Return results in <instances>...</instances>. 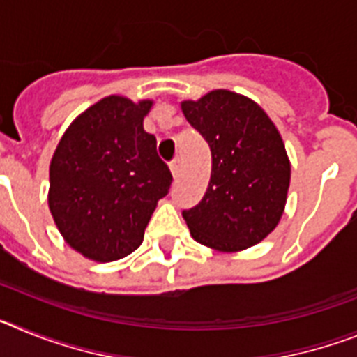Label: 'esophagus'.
Returning <instances> with one entry per match:
<instances>
[{
    "instance_id": "1",
    "label": "esophagus",
    "mask_w": 357,
    "mask_h": 357,
    "mask_svg": "<svg viewBox=\"0 0 357 357\" xmlns=\"http://www.w3.org/2000/svg\"><path fill=\"white\" fill-rule=\"evenodd\" d=\"M169 169H172L173 176H178V173H181V160H172V162H169Z\"/></svg>"
}]
</instances>
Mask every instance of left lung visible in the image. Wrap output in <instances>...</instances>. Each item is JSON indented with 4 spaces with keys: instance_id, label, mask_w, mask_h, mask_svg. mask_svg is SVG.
Instances as JSON below:
<instances>
[{
    "instance_id": "8db88e82",
    "label": "left lung",
    "mask_w": 357,
    "mask_h": 357,
    "mask_svg": "<svg viewBox=\"0 0 357 357\" xmlns=\"http://www.w3.org/2000/svg\"><path fill=\"white\" fill-rule=\"evenodd\" d=\"M182 112L211 148V181L197 206L182 211L198 243L223 252L254 247L279 223L289 188L280 134L257 103L213 91Z\"/></svg>"
}]
</instances>
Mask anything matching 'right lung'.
Wrapping results in <instances>:
<instances>
[{
	"label": "right lung",
	"instance_id": "obj_1",
	"mask_svg": "<svg viewBox=\"0 0 357 357\" xmlns=\"http://www.w3.org/2000/svg\"><path fill=\"white\" fill-rule=\"evenodd\" d=\"M151 102L103 98L71 123L50 166V211L66 241L94 261L139 247L172 172L143 128Z\"/></svg>",
	"mask_w": 357,
	"mask_h": 357
}]
</instances>
